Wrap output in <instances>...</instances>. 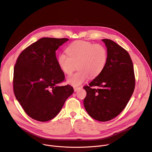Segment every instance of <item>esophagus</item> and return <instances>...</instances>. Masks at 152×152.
I'll use <instances>...</instances> for the list:
<instances>
[{
  "mask_svg": "<svg viewBox=\"0 0 152 152\" xmlns=\"http://www.w3.org/2000/svg\"><path fill=\"white\" fill-rule=\"evenodd\" d=\"M80 88H81V87H74V90H75V92H76V91H77L78 90H79Z\"/></svg>",
  "mask_w": 152,
  "mask_h": 152,
  "instance_id": "esophagus-1",
  "label": "esophagus"
}]
</instances>
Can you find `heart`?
<instances>
[{
	"label": "heart",
	"mask_w": 152,
	"mask_h": 152,
	"mask_svg": "<svg viewBox=\"0 0 152 152\" xmlns=\"http://www.w3.org/2000/svg\"><path fill=\"white\" fill-rule=\"evenodd\" d=\"M68 55L60 54L57 64L66 75H71L77 68L76 73L67 79V83L73 86L82 84L89 76L95 78L103 71L107 60V51L102 45L86 41L75 42L66 49Z\"/></svg>",
	"instance_id": "heart-1"
}]
</instances>
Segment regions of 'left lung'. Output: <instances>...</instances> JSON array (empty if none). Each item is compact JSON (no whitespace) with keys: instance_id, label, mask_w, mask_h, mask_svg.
<instances>
[{"instance_id":"obj_1","label":"left lung","mask_w":152,"mask_h":152,"mask_svg":"<svg viewBox=\"0 0 152 152\" xmlns=\"http://www.w3.org/2000/svg\"><path fill=\"white\" fill-rule=\"evenodd\" d=\"M107 51L106 65L89 86L84 87L87 95L84 107L90 117L107 122L125 109L135 87L133 62L126 50L109 39H103ZM97 86L98 89L92 87Z\"/></svg>"}]
</instances>
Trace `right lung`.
Here are the masks:
<instances>
[{
    "label": "right lung",
    "instance_id": "add662e5",
    "mask_svg": "<svg viewBox=\"0 0 152 152\" xmlns=\"http://www.w3.org/2000/svg\"><path fill=\"white\" fill-rule=\"evenodd\" d=\"M68 38H42L19 54L14 68L13 91L25 113L39 122L54 118L73 94L69 86H58L65 79L56 50Z\"/></svg>",
    "mask_w": 152,
    "mask_h": 152
}]
</instances>
